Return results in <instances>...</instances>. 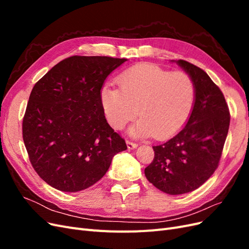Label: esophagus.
Returning a JSON list of instances; mask_svg holds the SVG:
<instances>
[{
  "label": "esophagus",
  "mask_w": 249,
  "mask_h": 249,
  "mask_svg": "<svg viewBox=\"0 0 249 249\" xmlns=\"http://www.w3.org/2000/svg\"><path fill=\"white\" fill-rule=\"evenodd\" d=\"M126 146L129 149H134V148H136L138 146V144H137V143L132 142V141H126Z\"/></svg>",
  "instance_id": "esophagus-1"
}]
</instances>
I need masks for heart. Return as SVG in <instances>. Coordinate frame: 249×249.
<instances>
[{
	"instance_id": "b5f03b06",
	"label": "heart",
	"mask_w": 249,
	"mask_h": 249,
	"mask_svg": "<svg viewBox=\"0 0 249 249\" xmlns=\"http://www.w3.org/2000/svg\"><path fill=\"white\" fill-rule=\"evenodd\" d=\"M119 89L104 86L101 101L110 125L120 130L136 116L129 130L135 137L166 139L189 117L195 96L191 78L149 63L135 65L118 77Z\"/></svg>"
}]
</instances>
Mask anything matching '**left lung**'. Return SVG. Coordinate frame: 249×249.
<instances>
[{
  "instance_id": "left-lung-1",
  "label": "left lung",
  "mask_w": 249,
  "mask_h": 249,
  "mask_svg": "<svg viewBox=\"0 0 249 249\" xmlns=\"http://www.w3.org/2000/svg\"><path fill=\"white\" fill-rule=\"evenodd\" d=\"M177 63L193 82L192 112L175 137L153 146L155 158L144 169L148 182L170 195L197 189L213 175L220 161L231 120L224 95L207 72L185 60H178Z\"/></svg>"
}]
</instances>
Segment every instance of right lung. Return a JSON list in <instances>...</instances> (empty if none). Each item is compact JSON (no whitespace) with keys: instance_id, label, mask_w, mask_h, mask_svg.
<instances>
[{"instance_id":"add662e5","label":"right lung","mask_w":249,"mask_h":249,"mask_svg":"<svg viewBox=\"0 0 249 249\" xmlns=\"http://www.w3.org/2000/svg\"><path fill=\"white\" fill-rule=\"evenodd\" d=\"M123 58L72 56L36 83L29 97L22 139L34 170L63 192L87 189L109 169L125 141L107 123L101 101L105 80Z\"/></svg>"}]
</instances>
